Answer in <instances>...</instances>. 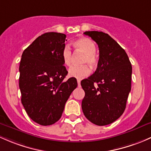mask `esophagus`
I'll return each mask as SVG.
<instances>
[{"label":"esophagus","instance_id":"esophagus-1","mask_svg":"<svg viewBox=\"0 0 151 151\" xmlns=\"http://www.w3.org/2000/svg\"><path fill=\"white\" fill-rule=\"evenodd\" d=\"M80 80H77V84H78V87H80Z\"/></svg>","mask_w":151,"mask_h":151}]
</instances>
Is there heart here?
<instances>
[{"instance_id":"b5f03b06","label":"heart","mask_w":151,"mask_h":151,"mask_svg":"<svg viewBox=\"0 0 151 151\" xmlns=\"http://www.w3.org/2000/svg\"><path fill=\"white\" fill-rule=\"evenodd\" d=\"M76 50L85 53L82 63H88L91 67H95L98 63V58L96 54V45L92 40L88 37H81L73 42ZM63 62L66 66H70L72 62V53L68 45L63 47L61 52ZM69 77L76 79H83L90 74V69L88 65L80 66H71L69 69Z\"/></svg>"}]
</instances>
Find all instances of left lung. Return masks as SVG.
<instances>
[{
	"label": "left lung",
	"mask_w": 151,
	"mask_h": 151,
	"mask_svg": "<svg viewBox=\"0 0 151 151\" xmlns=\"http://www.w3.org/2000/svg\"><path fill=\"white\" fill-rule=\"evenodd\" d=\"M99 47V60L94 74L82 80L85 95L82 101L84 115L92 123L104 126L124 113L131 90L132 65L125 50L103 32L88 31Z\"/></svg>",
	"instance_id": "obj_1"
}]
</instances>
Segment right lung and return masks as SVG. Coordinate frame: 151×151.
Here are the masks:
<instances>
[{
  "label": "right lung",
  "instance_id": "right-lung-1",
  "mask_svg": "<svg viewBox=\"0 0 151 151\" xmlns=\"http://www.w3.org/2000/svg\"><path fill=\"white\" fill-rule=\"evenodd\" d=\"M66 37L62 33H45L36 38L22 55V104L30 119L42 126L59 120L65 104L77 87L74 77L64 80L68 71L63 66L61 52Z\"/></svg>",
  "mask_w": 151,
  "mask_h": 151
}]
</instances>
